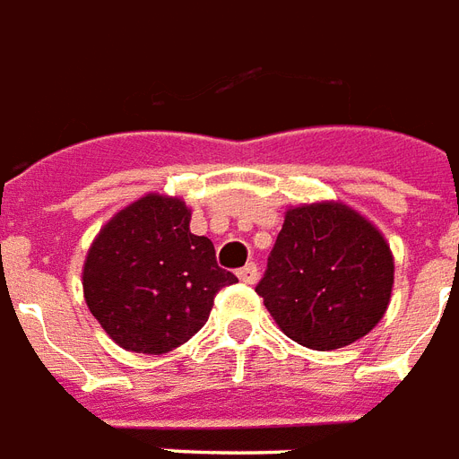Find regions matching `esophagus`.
<instances>
[{"mask_svg": "<svg viewBox=\"0 0 459 459\" xmlns=\"http://www.w3.org/2000/svg\"><path fill=\"white\" fill-rule=\"evenodd\" d=\"M237 276L244 281V283H256V279H259V269H256V264H247V266H242V269L237 271Z\"/></svg>", "mask_w": 459, "mask_h": 459, "instance_id": "34e87169", "label": "esophagus"}]
</instances>
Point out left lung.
<instances>
[{
    "label": "left lung",
    "instance_id": "8db88e82",
    "mask_svg": "<svg viewBox=\"0 0 459 459\" xmlns=\"http://www.w3.org/2000/svg\"><path fill=\"white\" fill-rule=\"evenodd\" d=\"M391 286L394 259L379 230L350 207L317 203L286 212L256 293L290 340L325 352L379 323Z\"/></svg>",
    "mask_w": 459,
    "mask_h": 459
}]
</instances>
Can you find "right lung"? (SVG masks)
Masks as SVG:
<instances>
[{"mask_svg": "<svg viewBox=\"0 0 459 459\" xmlns=\"http://www.w3.org/2000/svg\"><path fill=\"white\" fill-rule=\"evenodd\" d=\"M237 276L215 247L190 232L178 197L146 195L117 212L88 252L82 289L90 313L119 347L163 354L205 325L217 290Z\"/></svg>", "mask_w": 459, "mask_h": 459, "instance_id": "obj_1", "label": "right lung"}]
</instances>
